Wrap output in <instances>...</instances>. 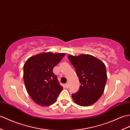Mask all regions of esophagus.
<instances>
[{"mask_svg":"<svg viewBox=\"0 0 130 130\" xmlns=\"http://www.w3.org/2000/svg\"><path fill=\"white\" fill-rule=\"evenodd\" d=\"M65 87L66 89H68L69 87V84L68 83L65 84Z\"/></svg>","mask_w":130,"mask_h":130,"instance_id":"esophagus-1","label":"esophagus"}]
</instances>
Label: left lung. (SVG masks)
Masks as SVG:
<instances>
[{
    "mask_svg": "<svg viewBox=\"0 0 130 130\" xmlns=\"http://www.w3.org/2000/svg\"><path fill=\"white\" fill-rule=\"evenodd\" d=\"M68 57L75 68L81 84L79 91L72 95V98L80 106H90L104 92L107 77L104 63L89 54L69 55Z\"/></svg>",
    "mask_w": 130,
    "mask_h": 130,
    "instance_id": "left-lung-1",
    "label": "left lung"
}]
</instances>
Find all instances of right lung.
<instances>
[{
    "label": "right lung",
    "mask_w": 130,
    "mask_h": 130,
    "mask_svg": "<svg viewBox=\"0 0 130 130\" xmlns=\"http://www.w3.org/2000/svg\"><path fill=\"white\" fill-rule=\"evenodd\" d=\"M65 53L44 52L31 56L24 65L23 79L27 92L41 106L53 105L62 87L53 69L61 61Z\"/></svg>",
    "instance_id": "right-lung-1"
}]
</instances>
